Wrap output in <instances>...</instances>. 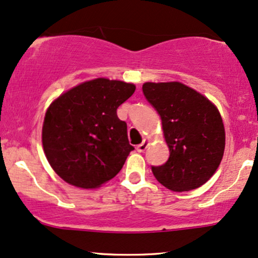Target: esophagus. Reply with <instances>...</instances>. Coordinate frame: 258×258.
<instances>
[{
	"label": "esophagus",
	"mask_w": 258,
	"mask_h": 258,
	"mask_svg": "<svg viewBox=\"0 0 258 258\" xmlns=\"http://www.w3.org/2000/svg\"><path fill=\"white\" fill-rule=\"evenodd\" d=\"M148 146H149V140L144 139V140H143L142 144L137 145V151H138V152H144L145 150H146V148H148Z\"/></svg>",
	"instance_id": "esophagus-1"
}]
</instances>
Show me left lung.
I'll return each mask as SVG.
<instances>
[{
    "label": "left lung",
    "mask_w": 258,
    "mask_h": 258,
    "mask_svg": "<svg viewBox=\"0 0 258 258\" xmlns=\"http://www.w3.org/2000/svg\"><path fill=\"white\" fill-rule=\"evenodd\" d=\"M143 93L161 116L170 152L164 164L151 168L153 176L174 191L201 187L223 159L225 128L219 110L180 82H146Z\"/></svg>",
    "instance_id": "left-lung-1"
}]
</instances>
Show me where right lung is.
<instances>
[{
	"instance_id": "obj_1",
	"label": "right lung",
	"mask_w": 258,
	"mask_h": 258,
	"mask_svg": "<svg viewBox=\"0 0 258 258\" xmlns=\"http://www.w3.org/2000/svg\"><path fill=\"white\" fill-rule=\"evenodd\" d=\"M135 90L132 83L95 78L71 88L51 103L42 123V146L60 178L91 189L121 170L135 148L116 109Z\"/></svg>"
}]
</instances>
